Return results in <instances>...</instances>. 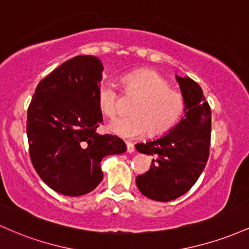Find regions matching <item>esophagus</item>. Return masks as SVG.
<instances>
[{
  "label": "esophagus",
  "instance_id": "1",
  "mask_svg": "<svg viewBox=\"0 0 249 249\" xmlns=\"http://www.w3.org/2000/svg\"><path fill=\"white\" fill-rule=\"evenodd\" d=\"M126 151L128 153H132L134 152V145L132 144V142H126Z\"/></svg>",
  "mask_w": 249,
  "mask_h": 249
}]
</instances>
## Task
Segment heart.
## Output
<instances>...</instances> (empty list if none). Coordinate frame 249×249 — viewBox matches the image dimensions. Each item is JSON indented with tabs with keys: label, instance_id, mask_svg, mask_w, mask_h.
<instances>
[{
	"label": "heart",
	"instance_id": "obj_1",
	"mask_svg": "<svg viewBox=\"0 0 249 249\" xmlns=\"http://www.w3.org/2000/svg\"><path fill=\"white\" fill-rule=\"evenodd\" d=\"M123 92L137 101L131 107L132 116L117 118L108 130L123 138L134 139L148 131L152 137L168 132L185 111V97L171 88L170 83L152 70H138L123 77ZM97 105L107 118L118 113V93L113 85L102 83L97 89Z\"/></svg>",
	"mask_w": 249,
	"mask_h": 249
}]
</instances>
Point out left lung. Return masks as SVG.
<instances>
[{
    "label": "left lung",
    "mask_w": 249,
    "mask_h": 249,
    "mask_svg": "<svg viewBox=\"0 0 249 249\" xmlns=\"http://www.w3.org/2000/svg\"><path fill=\"white\" fill-rule=\"evenodd\" d=\"M177 81L185 97V117L161 138L136 145L138 152L153 157L150 170L137 176V187L157 201H171L190 191L210 156L212 112L202 89L190 77L177 76Z\"/></svg>",
    "instance_id": "1"
}]
</instances>
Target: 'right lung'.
<instances>
[{"instance_id":"add662e5","label":"right lung","mask_w":249,"mask_h":249,"mask_svg":"<svg viewBox=\"0 0 249 249\" xmlns=\"http://www.w3.org/2000/svg\"><path fill=\"white\" fill-rule=\"evenodd\" d=\"M102 71L97 57H73L38 83L28 107L33 166L48 186L64 196L95 190L103 180L102 159L126 151L119 137L96 132L103 121L96 101Z\"/></svg>"}]
</instances>
